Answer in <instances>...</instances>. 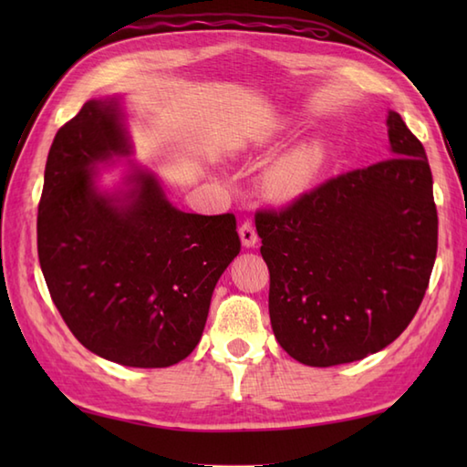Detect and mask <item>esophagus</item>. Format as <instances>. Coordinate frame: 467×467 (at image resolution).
I'll return each mask as SVG.
<instances>
[{
    "mask_svg": "<svg viewBox=\"0 0 467 467\" xmlns=\"http://www.w3.org/2000/svg\"><path fill=\"white\" fill-rule=\"evenodd\" d=\"M239 234H241V243H243V246H246V249H253V246L259 243V234H256L253 223H249V221L241 224Z\"/></svg>",
    "mask_w": 467,
    "mask_h": 467,
    "instance_id": "obj_1",
    "label": "esophagus"
}]
</instances>
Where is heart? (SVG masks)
<instances>
[{
  "label": "heart",
  "mask_w": 467,
  "mask_h": 467,
  "mask_svg": "<svg viewBox=\"0 0 467 467\" xmlns=\"http://www.w3.org/2000/svg\"><path fill=\"white\" fill-rule=\"evenodd\" d=\"M323 144L305 142L279 158L265 176V188L276 201H291L303 194L315 181L323 162Z\"/></svg>",
  "instance_id": "obj_1"
}]
</instances>
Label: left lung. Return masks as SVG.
<instances>
[{"instance_id": "obj_1", "label": "left lung", "mask_w": 467, "mask_h": 467, "mask_svg": "<svg viewBox=\"0 0 467 467\" xmlns=\"http://www.w3.org/2000/svg\"><path fill=\"white\" fill-rule=\"evenodd\" d=\"M387 134L389 158L254 216L273 333L299 363L331 367L385 349L430 285L438 253L430 162L393 110Z\"/></svg>"}]
</instances>
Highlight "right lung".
<instances>
[{
  "mask_svg": "<svg viewBox=\"0 0 467 467\" xmlns=\"http://www.w3.org/2000/svg\"><path fill=\"white\" fill-rule=\"evenodd\" d=\"M120 98L88 100L49 148L37 256L69 331L126 367H171L198 345L221 275L241 251L234 214H191L128 161L116 191L98 166L130 156Z\"/></svg>",
  "mask_w": 467,
  "mask_h": 467,
  "instance_id": "1",
  "label": "right lung"
}]
</instances>
